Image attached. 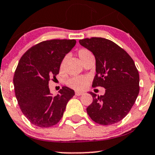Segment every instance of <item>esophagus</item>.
<instances>
[{
	"mask_svg": "<svg viewBox=\"0 0 155 155\" xmlns=\"http://www.w3.org/2000/svg\"><path fill=\"white\" fill-rule=\"evenodd\" d=\"M75 94H76V95L80 96V95H84V92H79V91H76V92H75Z\"/></svg>",
	"mask_w": 155,
	"mask_h": 155,
	"instance_id": "esophagus-1",
	"label": "esophagus"
}]
</instances>
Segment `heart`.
Instances as JSON below:
<instances>
[{
    "instance_id": "obj_1",
    "label": "heart",
    "mask_w": 155,
    "mask_h": 155,
    "mask_svg": "<svg viewBox=\"0 0 155 155\" xmlns=\"http://www.w3.org/2000/svg\"><path fill=\"white\" fill-rule=\"evenodd\" d=\"M92 54V53L90 51L86 49H81L78 51V55H79V58L81 59V61L84 59L85 58L88 56V55ZM65 61H66V58H65L62 61L61 65H60V70H63L64 67H65ZM89 79L87 77L85 76H74V77L70 78L67 81V85L70 87L75 90H84L88 84Z\"/></svg>"
}]
</instances>
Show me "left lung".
Returning a JSON list of instances; mask_svg holds the SVG:
<instances>
[{
  "instance_id": "8db88e82",
  "label": "left lung",
  "mask_w": 155,
  "mask_h": 155,
  "mask_svg": "<svg viewBox=\"0 0 155 155\" xmlns=\"http://www.w3.org/2000/svg\"><path fill=\"white\" fill-rule=\"evenodd\" d=\"M79 42L95 56L96 75L92 87L106 89L104 95L90 92L93 100L87 112L96 123H117L127 116L139 93V74L134 61L124 49L106 38H85Z\"/></svg>"
}]
</instances>
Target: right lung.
Wrapping results in <instances>:
<instances>
[{
    "label": "right lung",
    "mask_w": 155,
    "mask_h": 155,
    "mask_svg": "<svg viewBox=\"0 0 155 155\" xmlns=\"http://www.w3.org/2000/svg\"><path fill=\"white\" fill-rule=\"evenodd\" d=\"M76 43L74 39L45 41L31 47L19 60L14 76L15 95L23 114L34 125L56 124L75 95L74 90L63 87L53 96L49 81L59 74L62 61Z\"/></svg>",
    "instance_id": "add662e5"
}]
</instances>
